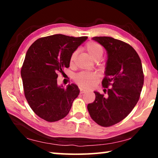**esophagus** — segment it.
<instances>
[{"label":"esophagus","instance_id":"obj_1","mask_svg":"<svg viewBox=\"0 0 158 158\" xmlns=\"http://www.w3.org/2000/svg\"><path fill=\"white\" fill-rule=\"evenodd\" d=\"M85 92H87L86 90H85L84 89H80V93H81V94H83V93H84Z\"/></svg>","mask_w":158,"mask_h":158}]
</instances>
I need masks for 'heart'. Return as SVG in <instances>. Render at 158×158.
Returning <instances> with one entry per match:
<instances>
[{
	"label": "heart",
	"mask_w": 158,
	"mask_h": 158,
	"mask_svg": "<svg viewBox=\"0 0 158 158\" xmlns=\"http://www.w3.org/2000/svg\"><path fill=\"white\" fill-rule=\"evenodd\" d=\"M85 49L89 53L90 57L93 60H99L102 57L104 51L100 44L95 42H88L85 47ZM77 56V52L72 53L69 58V64L73 65ZM98 77L95 73H81L74 76V79L77 84L83 88H89L94 84L97 81Z\"/></svg>",
	"instance_id": "obj_1"
}]
</instances>
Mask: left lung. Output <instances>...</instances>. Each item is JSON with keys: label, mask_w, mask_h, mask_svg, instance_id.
Here are the masks:
<instances>
[{"label": "left lung", "mask_w": 158, "mask_h": 158, "mask_svg": "<svg viewBox=\"0 0 158 158\" xmlns=\"http://www.w3.org/2000/svg\"><path fill=\"white\" fill-rule=\"evenodd\" d=\"M92 40L107 53L105 77L102 82L107 88V95L94 91L95 100L87 108L96 123L109 127L123 120L137 105L143 85L142 64L137 52L124 42L111 37Z\"/></svg>", "instance_id": "8db88e82"}]
</instances>
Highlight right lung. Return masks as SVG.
Returning <instances> with one entry per match:
<instances>
[{"instance_id": "1", "label": "right lung", "mask_w": 158, "mask_h": 158, "mask_svg": "<svg viewBox=\"0 0 158 158\" xmlns=\"http://www.w3.org/2000/svg\"><path fill=\"white\" fill-rule=\"evenodd\" d=\"M87 38L56 34L37 40L29 47L21 76L26 100L41 118L55 122L68 114L80 90L74 84L65 89L58 85V74L69 68L71 54Z\"/></svg>"}]
</instances>
